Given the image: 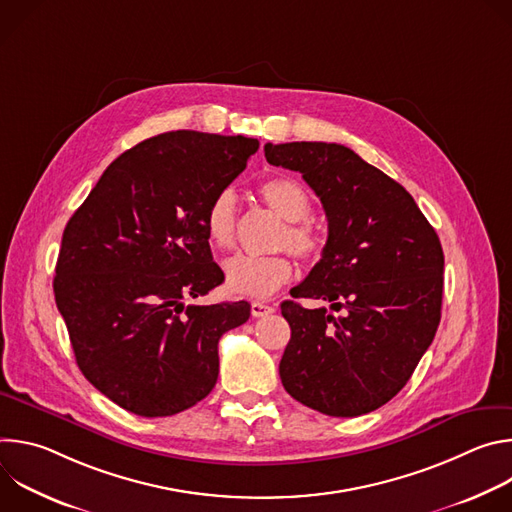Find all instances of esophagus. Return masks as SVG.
<instances>
[{
    "instance_id": "obj_1",
    "label": "esophagus",
    "mask_w": 512,
    "mask_h": 512,
    "mask_svg": "<svg viewBox=\"0 0 512 512\" xmlns=\"http://www.w3.org/2000/svg\"><path fill=\"white\" fill-rule=\"evenodd\" d=\"M273 312H275V308L269 306V304H265V302H253V304H251V314H253L255 318H263V316L273 314Z\"/></svg>"
}]
</instances>
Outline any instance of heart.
<instances>
[{"instance_id":"obj_1","label":"heart","mask_w":512,"mask_h":512,"mask_svg":"<svg viewBox=\"0 0 512 512\" xmlns=\"http://www.w3.org/2000/svg\"><path fill=\"white\" fill-rule=\"evenodd\" d=\"M265 204L287 221L277 247H289L304 259H316L322 251V237L308 221L312 200L306 188L294 178H271L259 186ZM206 239L216 249H231L239 233L237 194L231 188L216 192L204 212ZM231 291L247 298H269L294 275V263L287 253L253 257L235 255L223 265Z\"/></svg>"}]
</instances>
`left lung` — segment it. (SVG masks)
Segmentation results:
<instances>
[{
    "mask_svg": "<svg viewBox=\"0 0 512 512\" xmlns=\"http://www.w3.org/2000/svg\"><path fill=\"white\" fill-rule=\"evenodd\" d=\"M265 158L300 172L328 218L322 259L289 294L332 312L281 304V383L324 415L371 413L407 385L440 326V237L399 182L340 143H265Z\"/></svg>",
    "mask_w": 512,
    "mask_h": 512,
    "instance_id": "obj_1",
    "label": "left lung"
}]
</instances>
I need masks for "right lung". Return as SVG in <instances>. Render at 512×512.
<instances>
[{
  "instance_id": "1",
  "label": "right lung",
  "mask_w": 512,
  "mask_h": 512,
  "mask_svg": "<svg viewBox=\"0 0 512 512\" xmlns=\"http://www.w3.org/2000/svg\"><path fill=\"white\" fill-rule=\"evenodd\" d=\"M259 150L243 135L170 131L137 143L70 216L54 298L87 381L141 417L202 401L218 379V340L247 302L186 306L225 279L204 212Z\"/></svg>"
}]
</instances>
